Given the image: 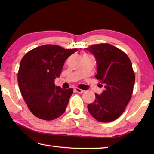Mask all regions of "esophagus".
I'll return each mask as SVG.
<instances>
[{
  "mask_svg": "<svg viewBox=\"0 0 154 154\" xmlns=\"http://www.w3.org/2000/svg\"><path fill=\"white\" fill-rule=\"evenodd\" d=\"M75 90L77 92H78V93H80V94H82V93H83V92H85L84 90H81V89H79V88H75Z\"/></svg>",
  "mask_w": 154,
  "mask_h": 154,
  "instance_id": "obj_1",
  "label": "esophagus"
}]
</instances>
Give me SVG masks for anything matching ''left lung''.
Instances as JSON below:
<instances>
[{
	"label": "left lung",
	"mask_w": 154,
	"mask_h": 154,
	"mask_svg": "<svg viewBox=\"0 0 154 154\" xmlns=\"http://www.w3.org/2000/svg\"><path fill=\"white\" fill-rule=\"evenodd\" d=\"M86 49L95 57V77L105 86L100 94H95V100L88 105V111L98 122L114 121L124 113L131 98L135 82L132 62L124 51L108 43Z\"/></svg>",
	"instance_id": "left-lung-1"
}]
</instances>
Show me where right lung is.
Listing matches in <instances>:
<instances>
[{
  "label": "right lung",
  "mask_w": 154,
  "mask_h": 154,
  "mask_svg": "<svg viewBox=\"0 0 154 154\" xmlns=\"http://www.w3.org/2000/svg\"><path fill=\"white\" fill-rule=\"evenodd\" d=\"M77 49L44 45L28 51L20 62L17 74L20 92L32 113L43 120H53L64 113L72 88L56 86L64 62Z\"/></svg>",
  "instance_id": "1"
}]
</instances>
